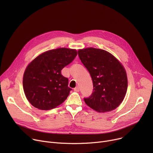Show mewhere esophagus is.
Masks as SVG:
<instances>
[{
    "label": "esophagus",
    "mask_w": 153,
    "mask_h": 153,
    "mask_svg": "<svg viewBox=\"0 0 153 153\" xmlns=\"http://www.w3.org/2000/svg\"><path fill=\"white\" fill-rule=\"evenodd\" d=\"M74 91H76V92H79V90H80V89H79V87L77 86V87H76L74 88Z\"/></svg>",
    "instance_id": "obj_1"
}]
</instances>
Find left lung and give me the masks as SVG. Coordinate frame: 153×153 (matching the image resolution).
I'll return each mask as SVG.
<instances>
[{
    "label": "left lung",
    "mask_w": 153,
    "mask_h": 153,
    "mask_svg": "<svg viewBox=\"0 0 153 153\" xmlns=\"http://www.w3.org/2000/svg\"><path fill=\"white\" fill-rule=\"evenodd\" d=\"M78 55L89 72L94 85L93 92L84 99L85 103L100 113L117 108L123 102L128 87L122 64L113 54L99 48L80 49Z\"/></svg>",
    "instance_id": "8db88e82"
}]
</instances>
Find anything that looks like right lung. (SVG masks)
Returning <instances> with one entry per match:
<instances>
[{"instance_id": "1", "label": "right lung", "mask_w": 153, "mask_h": 153, "mask_svg": "<svg viewBox=\"0 0 153 153\" xmlns=\"http://www.w3.org/2000/svg\"><path fill=\"white\" fill-rule=\"evenodd\" d=\"M77 54L76 50L59 48L40 54L28 64L23 74V87L32 105L49 110L65 101L71 89L68 87V78L61 71Z\"/></svg>"}]
</instances>
